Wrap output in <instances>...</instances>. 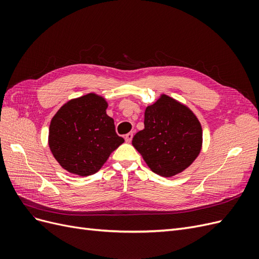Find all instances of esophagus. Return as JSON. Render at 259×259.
I'll return each instance as SVG.
<instances>
[{"label":"esophagus","mask_w":259,"mask_h":259,"mask_svg":"<svg viewBox=\"0 0 259 259\" xmlns=\"http://www.w3.org/2000/svg\"><path fill=\"white\" fill-rule=\"evenodd\" d=\"M124 138H125V142H126V143H131L132 139H133V133H128V134L125 135Z\"/></svg>","instance_id":"obj_1"}]
</instances>
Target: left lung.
<instances>
[{
  "label": "left lung",
  "mask_w": 259,
  "mask_h": 259,
  "mask_svg": "<svg viewBox=\"0 0 259 259\" xmlns=\"http://www.w3.org/2000/svg\"><path fill=\"white\" fill-rule=\"evenodd\" d=\"M145 128L133 138L153 173L171 177L189 167L201 152V123L189 108L165 94L145 111Z\"/></svg>",
  "instance_id": "left-lung-1"
}]
</instances>
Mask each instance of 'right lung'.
Instances as JSON below:
<instances>
[{"label":"right lung","mask_w":259,"mask_h":259,"mask_svg":"<svg viewBox=\"0 0 259 259\" xmlns=\"http://www.w3.org/2000/svg\"><path fill=\"white\" fill-rule=\"evenodd\" d=\"M103 96L90 93L67 101L53 116L49 146L59 165L69 173L79 176L97 173L124 143L116 135Z\"/></svg>","instance_id":"obj_1"}]
</instances>
